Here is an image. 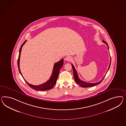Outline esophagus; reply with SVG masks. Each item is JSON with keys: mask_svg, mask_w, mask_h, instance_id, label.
Instances as JSON below:
<instances>
[{"mask_svg": "<svg viewBox=\"0 0 126 126\" xmlns=\"http://www.w3.org/2000/svg\"><path fill=\"white\" fill-rule=\"evenodd\" d=\"M65 60L66 61H71L72 60V58L70 56H67L65 58Z\"/></svg>", "mask_w": 126, "mask_h": 126, "instance_id": "34e87169", "label": "esophagus"}]
</instances>
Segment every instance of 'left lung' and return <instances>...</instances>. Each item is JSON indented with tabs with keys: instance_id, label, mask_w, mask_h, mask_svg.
<instances>
[{
	"instance_id": "8db88e82",
	"label": "left lung",
	"mask_w": 126,
	"mask_h": 126,
	"mask_svg": "<svg viewBox=\"0 0 126 126\" xmlns=\"http://www.w3.org/2000/svg\"><path fill=\"white\" fill-rule=\"evenodd\" d=\"M102 42H103V43H105V44L107 45L108 48V49H109V47H108V45L107 44V43L105 41H103ZM110 63H111V59H110V63L109 68H108V69L107 71L106 72V73H107V72H108V70H109V68H110ZM72 69H73V76H74V78L75 82H76L78 84L80 85V86H81L82 88L91 87H93V86H95V85H97V84H99V83H101V82H102V81H103V80L104 79V78H105V76H106V75H105V77H104L103 78H102V80H101L100 81L98 82H96V83H89V82H84V81H82L81 79H80L79 78H78V73H77V72L76 71V69H75L74 65H72Z\"/></svg>"
}]
</instances>
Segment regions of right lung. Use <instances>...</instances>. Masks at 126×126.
I'll use <instances>...</instances> for the list:
<instances>
[{
    "label": "right lung",
    "mask_w": 126,
    "mask_h": 126,
    "mask_svg": "<svg viewBox=\"0 0 126 126\" xmlns=\"http://www.w3.org/2000/svg\"><path fill=\"white\" fill-rule=\"evenodd\" d=\"M25 41L23 44H22L20 46V51H19V57L18 59V61H17V64H18V67L19 69V71L20 73V75L23 78L22 74L21 73L20 69V53L21 51V48L25 43L26 42ZM63 62H64V59H62L61 61H58L57 62L55 63L53 67V70L52 71V74L51 75V77L49 80L47 81V82H45L44 83H43L41 85H33L31 84H29L27 82L25 79V81L27 83V84L29 87H30L32 89H33L37 91H46V90H48L49 89H52L54 85L56 84V81L58 78V76L59 74V72L60 71V69H61L62 66L63 65Z\"/></svg>",
    "instance_id": "1"
}]
</instances>
